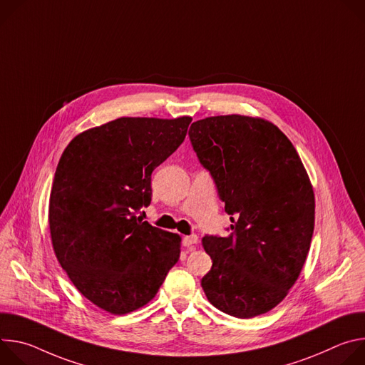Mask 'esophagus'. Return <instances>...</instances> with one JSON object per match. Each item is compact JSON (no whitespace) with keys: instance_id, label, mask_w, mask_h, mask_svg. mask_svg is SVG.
Here are the masks:
<instances>
[{"instance_id":"34e87169","label":"esophagus","mask_w":365,"mask_h":365,"mask_svg":"<svg viewBox=\"0 0 365 365\" xmlns=\"http://www.w3.org/2000/svg\"><path fill=\"white\" fill-rule=\"evenodd\" d=\"M196 242H197V237H196V235H186V237H183V240H182V244H183V247H186V248L193 247Z\"/></svg>"}]
</instances>
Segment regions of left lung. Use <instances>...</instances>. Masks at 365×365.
Instances as JSON below:
<instances>
[{"label":"left lung","instance_id":"obj_1","mask_svg":"<svg viewBox=\"0 0 365 365\" xmlns=\"http://www.w3.org/2000/svg\"><path fill=\"white\" fill-rule=\"evenodd\" d=\"M232 222L228 237L205 235L212 258L202 289L217 309L248 319L276 307L296 283L315 227V195L290 140L272 123L218 115L190 125Z\"/></svg>","mask_w":365,"mask_h":365}]
</instances>
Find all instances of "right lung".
<instances>
[{"mask_svg": "<svg viewBox=\"0 0 365 365\" xmlns=\"http://www.w3.org/2000/svg\"><path fill=\"white\" fill-rule=\"evenodd\" d=\"M190 117H123L78 134L59 160L48 200L55 254L93 304L125 315L147 304L178 263V234L137 217L151 173L183 143Z\"/></svg>", "mask_w": 365, "mask_h": 365, "instance_id": "add662e5", "label": "right lung"}]
</instances>
